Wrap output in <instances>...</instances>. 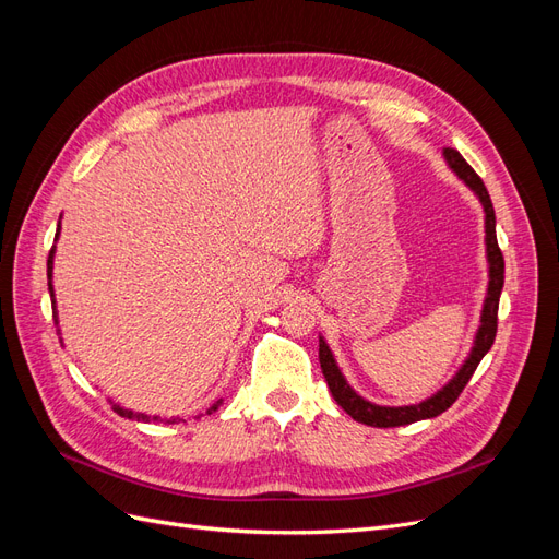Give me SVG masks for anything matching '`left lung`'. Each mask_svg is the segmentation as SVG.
<instances>
[{"label": "left lung", "instance_id": "left-lung-1", "mask_svg": "<svg viewBox=\"0 0 559 559\" xmlns=\"http://www.w3.org/2000/svg\"><path fill=\"white\" fill-rule=\"evenodd\" d=\"M443 156L448 160V165L452 167V173L460 177L468 189L476 193L483 202L485 210V245H487V263H489V284H487V298L483 306V317H480V329L476 333V343H473V349L468 354V359L464 361V366L438 394H433L431 399L421 401L417 405H399V408H389V405H376L366 399H361L354 389L347 384V380L343 378L341 368L335 366L333 354L329 349V345L324 343V337H319V364L321 370H324L326 384L331 389V394L335 399V403L352 417L361 421V425L368 427H403V425H413V421L419 419H429L445 413L450 405L460 399L462 389L468 384L471 376L476 373L478 364L483 361L485 354L489 352V347L495 345L497 337V312H499V296L503 289V257L501 249L497 245V218H495V207L492 200H489V193L485 189L483 179L476 175V170L462 158L460 151L454 148H445Z\"/></svg>", "mask_w": 559, "mask_h": 559}]
</instances>
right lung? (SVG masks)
I'll use <instances>...</instances> for the list:
<instances>
[{"instance_id": "right-lung-1", "label": "right lung", "mask_w": 559, "mask_h": 559, "mask_svg": "<svg viewBox=\"0 0 559 559\" xmlns=\"http://www.w3.org/2000/svg\"><path fill=\"white\" fill-rule=\"evenodd\" d=\"M58 235H60V226H58V233H56V240H58ZM53 251H56V249H50V253H48V270H46V275H48V292H50V302H53V306H56V298H53V284H50V277H53ZM53 317H56V321H58V314H56V312H53ZM218 403H222V401H216V403L212 405V408H210V413L218 408ZM114 413H118V415H121V417H128V419L138 417V419H142V421H148V419H151V421H163V419H158V417H148V415H140V413L126 411V408H121V405H114ZM167 421H173V425H175L177 419H167Z\"/></svg>"}]
</instances>
